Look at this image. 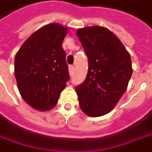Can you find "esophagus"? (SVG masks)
I'll list each match as a JSON object with an SVG mask.
<instances>
[{
  "instance_id": "34e87169",
  "label": "esophagus",
  "mask_w": 152,
  "mask_h": 152,
  "mask_svg": "<svg viewBox=\"0 0 152 152\" xmlns=\"http://www.w3.org/2000/svg\"><path fill=\"white\" fill-rule=\"evenodd\" d=\"M73 71H74V66L73 65H70L69 66V72H70V74H72L73 72Z\"/></svg>"
}]
</instances>
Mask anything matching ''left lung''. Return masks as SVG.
<instances>
[{
    "label": "left lung",
    "instance_id": "8db88e82",
    "mask_svg": "<svg viewBox=\"0 0 152 152\" xmlns=\"http://www.w3.org/2000/svg\"><path fill=\"white\" fill-rule=\"evenodd\" d=\"M76 34L88 59L86 80L75 88L80 107L91 117L107 115L127 88L132 73L130 53L107 28L86 27Z\"/></svg>",
    "mask_w": 152,
    "mask_h": 152
}]
</instances>
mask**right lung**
I'll use <instances>...</instances> for the list:
<instances>
[{
    "mask_svg": "<svg viewBox=\"0 0 152 152\" xmlns=\"http://www.w3.org/2000/svg\"><path fill=\"white\" fill-rule=\"evenodd\" d=\"M68 27L47 24L34 32L15 56L14 74L22 99L34 109L51 110L70 79L62 46Z\"/></svg>",
    "mask_w": 152,
    "mask_h": 152,
    "instance_id": "obj_1",
    "label": "right lung"
}]
</instances>
